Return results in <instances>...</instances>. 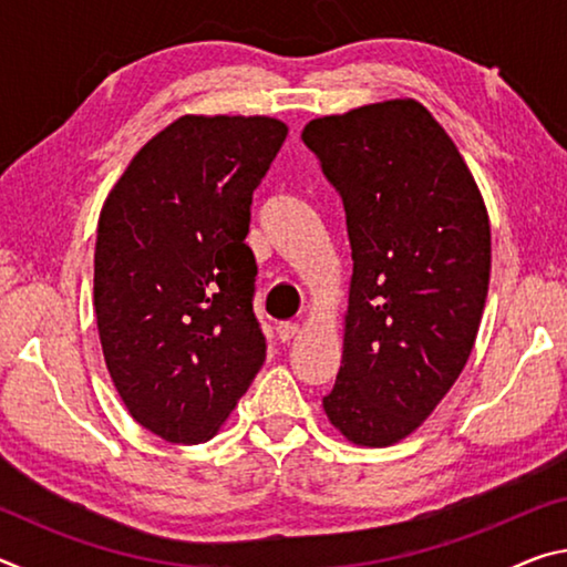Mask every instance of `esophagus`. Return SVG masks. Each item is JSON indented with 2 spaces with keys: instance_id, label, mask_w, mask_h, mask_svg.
<instances>
[{
  "instance_id": "esophagus-1",
  "label": "esophagus",
  "mask_w": 567,
  "mask_h": 567,
  "mask_svg": "<svg viewBox=\"0 0 567 567\" xmlns=\"http://www.w3.org/2000/svg\"><path fill=\"white\" fill-rule=\"evenodd\" d=\"M297 334H300V324H297V322H280V324H277V338H280L282 342L295 340Z\"/></svg>"
}]
</instances>
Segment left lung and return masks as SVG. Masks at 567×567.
I'll list each match as a JSON object with an SVG mask.
<instances>
[{"mask_svg":"<svg viewBox=\"0 0 567 567\" xmlns=\"http://www.w3.org/2000/svg\"><path fill=\"white\" fill-rule=\"evenodd\" d=\"M352 247L342 364L324 415L354 445L400 443L463 372L491 285V219L473 172L415 100L305 124Z\"/></svg>","mask_w":567,"mask_h":567,"instance_id":"obj_1","label":"left lung"}]
</instances>
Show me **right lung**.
Segmentation results:
<instances>
[{"label":"right lung","mask_w":567,"mask_h":567,"mask_svg":"<svg viewBox=\"0 0 567 567\" xmlns=\"http://www.w3.org/2000/svg\"><path fill=\"white\" fill-rule=\"evenodd\" d=\"M285 137L287 124L262 114H185L104 199L94 247L104 362L130 415L167 443L215 437L265 362L245 237Z\"/></svg>","instance_id":"right-lung-1"}]
</instances>
